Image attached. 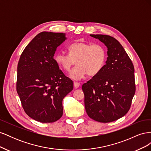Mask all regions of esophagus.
<instances>
[{"label": "esophagus", "instance_id": "34e87169", "mask_svg": "<svg viewBox=\"0 0 151 151\" xmlns=\"http://www.w3.org/2000/svg\"><path fill=\"white\" fill-rule=\"evenodd\" d=\"M80 86V83H78V82H74V87L75 88H78Z\"/></svg>", "mask_w": 151, "mask_h": 151}]
</instances>
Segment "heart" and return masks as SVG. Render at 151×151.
Wrapping results in <instances>:
<instances>
[{"label": "heart", "instance_id": "b5f03b06", "mask_svg": "<svg viewBox=\"0 0 151 151\" xmlns=\"http://www.w3.org/2000/svg\"><path fill=\"white\" fill-rule=\"evenodd\" d=\"M68 54L57 52L54 57L57 64L64 71H70L76 63L70 77L79 80L88 74L93 76L103 69L107 58L106 50L102 45L88 42H76L68 47Z\"/></svg>", "mask_w": 151, "mask_h": 151}]
</instances>
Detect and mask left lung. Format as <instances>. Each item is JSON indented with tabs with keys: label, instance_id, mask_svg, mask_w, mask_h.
<instances>
[{
	"label": "left lung",
	"instance_id": "left-lung-1",
	"mask_svg": "<svg viewBox=\"0 0 151 151\" xmlns=\"http://www.w3.org/2000/svg\"><path fill=\"white\" fill-rule=\"evenodd\" d=\"M108 48L103 69L84 83L85 109L95 121L108 123L125 115L135 93L134 67L122 45L112 36L90 35Z\"/></svg>",
	"mask_w": 151,
	"mask_h": 151
}]
</instances>
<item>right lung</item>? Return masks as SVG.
<instances>
[{
    "label": "right lung",
    "mask_w": 151,
    "mask_h": 151,
    "mask_svg": "<svg viewBox=\"0 0 151 151\" xmlns=\"http://www.w3.org/2000/svg\"><path fill=\"white\" fill-rule=\"evenodd\" d=\"M65 36L63 33L42 32L26 47L18 62L16 90L22 106L29 117L40 122L60 119L62 100L74 87L53 58Z\"/></svg>",
    "instance_id": "1"
}]
</instances>
